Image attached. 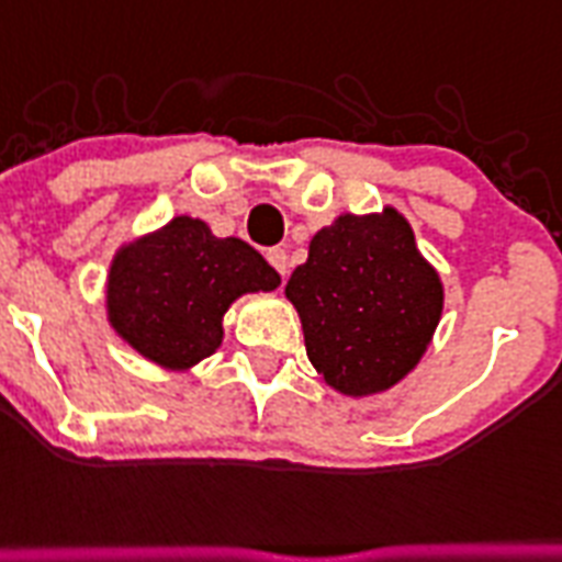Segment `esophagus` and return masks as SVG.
Returning a JSON list of instances; mask_svg holds the SVG:
<instances>
[{
    "mask_svg": "<svg viewBox=\"0 0 562 562\" xmlns=\"http://www.w3.org/2000/svg\"><path fill=\"white\" fill-rule=\"evenodd\" d=\"M268 262L277 268V273H280V277H285V273H289V254H285L282 247H271V250H268Z\"/></svg>",
    "mask_w": 562,
    "mask_h": 562,
    "instance_id": "esophagus-1",
    "label": "esophagus"
}]
</instances>
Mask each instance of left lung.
I'll return each mask as SVG.
<instances>
[{
    "instance_id": "1",
    "label": "left lung",
    "mask_w": 562,
    "mask_h": 562,
    "mask_svg": "<svg viewBox=\"0 0 562 562\" xmlns=\"http://www.w3.org/2000/svg\"><path fill=\"white\" fill-rule=\"evenodd\" d=\"M285 297L306 335V356L344 396H373L417 368L443 315V282L393 206L344 212L315 233Z\"/></svg>"
}]
</instances>
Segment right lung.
Listing matches in <instances>:
<instances>
[{"label": "right lung", "instance_id": "add662e5", "mask_svg": "<svg viewBox=\"0 0 562 562\" xmlns=\"http://www.w3.org/2000/svg\"><path fill=\"white\" fill-rule=\"evenodd\" d=\"M280 273L241 238H218L201 218L166 227L116 250L108 273V321L143 359L189 370L221 347L233 300L273 291Z\"/></svg>", "mask_w": 562, "mask_h": 562}]
</instances>
